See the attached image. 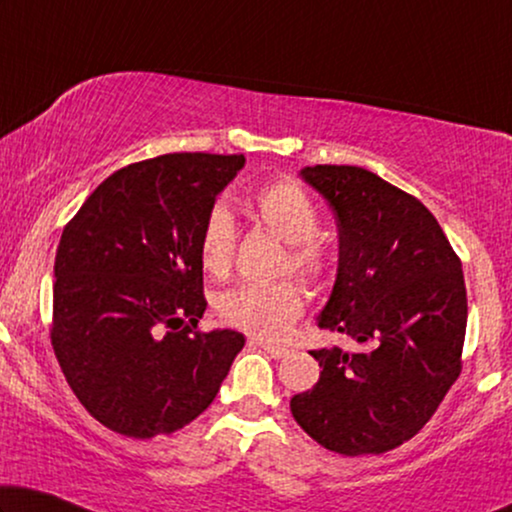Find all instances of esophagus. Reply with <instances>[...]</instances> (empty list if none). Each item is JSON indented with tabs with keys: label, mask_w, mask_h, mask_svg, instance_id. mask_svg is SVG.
<instances>
[{
	"label": "esophagus",
	"mask_w": 512,
	"mask_h": 512,
	"mask_svg": "<svg viewBox=\"0 0 512 512\" xmlns=\"http://www.w3.org/2000/svg\"><path fill=\"white\" fill-rule=\"evenodd\" d=\"M249 345H254V347H261V349H265V352H268L272 359H284L286 354H289V349L286 347H279V345H270V342H263V340H254L251 338L249 340Z\"/></svg>",
	"instance_id": "obj_1"
}]
</instances>
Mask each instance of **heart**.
<instances>
[{"mask_svg":"<svg viewBox=\"0 0 512 512\" xmlns=\"http://www.w3.org/2000/svg\"><path fill=\"white\" fill-rule=\"evenodd\" d=\"M249 205L261 226L275 233L279 240L289 242L282 272L293 270L314 284L328 275L331 256L324 242L314 237L319 230V212L310 195L296 181L284 179L258 188ZM235 244L237 230L233 216L223 205H216L200 228L198 254L202 268L214 277L228 275L235 258ZM219 312L230 326L261 338H277L303 312V291L291 279L242 284L223 293L219 298Z\"/></svg>","mask_w":512,"mask_h":512,"instance_id":"1","label":"heart"}]
</instances>
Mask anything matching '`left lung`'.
I'll list each match as a JSON object with an SVG mask.
<instances>
[{"instance_id": "8db88e82", "label": "left lung", "mask_w": 512, "mask_h": 512, "mask_svg": "<svg viewBox=\"0 0 512 512\" xmlns=\"http://www.w3.org/2000/svg\"><path fill=\"white\" fill-rule=\"evenodd\" d=\"M338 223V277L319 328L356 349H314L321 375L291 398L293 419L326 450L359 457L410 440L461 373L466 284L436 216L354 165L300 170Z\"/></svg>"}]
</instances>
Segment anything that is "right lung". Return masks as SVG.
Masks as SVG:
<instances>
[{"label": "right lung", "instance_id": "obj_1", "mask_svg": "<svg viewBox=\"0 0 512 512\" xmlns=\"http://www.w3.org/2000/svg\"><path fill=\"white\" fill-rule=\"evenodd\" d=\"M244 156L167 153L104 179L62 230L51 342L69 387L107 429H184L219 394L244 335L198 331L200 228Z\"/></svg>", "mask_w": 512, "mask_h": 512}]
</instances>
